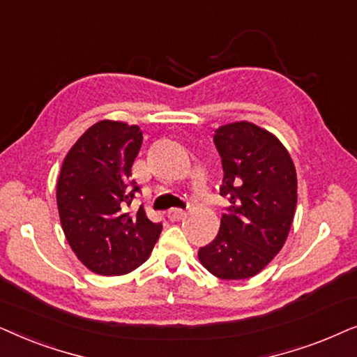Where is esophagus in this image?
Wrapping results in <instances>:
<instances>
[{"instance_id":"obj_1","label":"esophagus","mask_w":357,"mask_h":357,"mask_svg":"<svg viewBox=\"0 0 357 357\" xmlns=\"http://www.w3.org/2000/svg\"><path fill=\"white\" fill-rule=\"evenodd\" d=\"M166 217H168L171 222L183 220V218L186 217V211H183V208H169V211L166 212Z\"/></svg>"}]
</instances>
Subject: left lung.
<instances>
[{"label": "left lung", "instance_id": "left-lung-1", "mask_svg": "<svg viewBox=\"0 0 357 357\" xmlns=\"http://www.w3.org/2000/svg\"><path fill=\"white\" fill-rule=\"evenodd\" d=\"M213 142L222 158V213L212 243L199 261L225 281L253 278L286 243L297 207V173L286 146L269 130L248 121L225 123Z\"/></svg>", "mask_w": 357, "mask_h": 357}]
</instances>
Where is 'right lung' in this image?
Masks as SVG:
<instances>
[{"label":"right lung","instance_id":"1","mask_svg":"<svg viewBox=\"0 0 357 357\" xmlns=\"http://www.w3.org/2000/svg\"><path fill=\"white\" fill-rule=\"evenodd\" d=\"M135 123L99 121L66 153L56 181L65 238L94 274L123 275L144 264L161 234L145 208L129 212L135 192L132 165L142 146Z\"/></svg>","mask_w":357,"mask_h":357}]
</instances>
